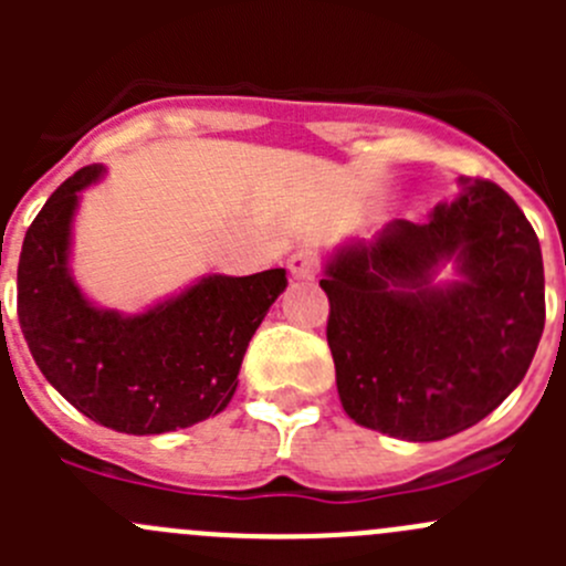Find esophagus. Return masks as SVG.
Segmentation results:
<instances>
[{
    "label": "esophagus",
    "instance_id": "obj_1",
    "mask_svg": "<svg viewBox=\"0 0 566 566\" xmlns=\"http://www.w3.org/2000/svg\"><path fill=\"white\" fill-rule=\"evenodd\" d=\"M287 268L295 279L312 282L317 276V256L310 249H298L287 256Z\"/></svg>",
    "mask_w": 566,
    "mask_h": 566
}]
</instances>
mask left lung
Here are the masks:
<instances>
[{
  "instance_id": "left-lung-1",
  "label": "left lung",
  "mask_w": 566,
  "mask_h": 566,
  "mask_svg": "<svg viewBox=\"0 0 566 566\" xmlns=\"http://www.w3.org/2000/svg\"><path fill=\"white\" fill-rule=\"evenodd\" d=\"M319 287L342 408L399 441H443L493 413L545 328L539 241L490 180H462L421 224L334 247Z\"/></svg>"
}]
</instances>
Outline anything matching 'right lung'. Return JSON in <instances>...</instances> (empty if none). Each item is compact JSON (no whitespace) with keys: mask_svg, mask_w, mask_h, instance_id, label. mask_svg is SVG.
<instances>
[{"mask_svg":"<svg viewBox=\"0 0 566 566\" xmlns=\"http://www.w3.org/2000/svg\"><path fill=\"white\" fill-rule=\"evenodd\" d=\"M104 164L78 169L27 230L19 323L51 386L87 419L128 436H161L219 416L238 389L243 353L287 271L205 273L136 315L95 304L73 276V221Z\"/></svg>","mask_w":566,"mask_h":566,"instance_id":"right-lung-1","label":"right lung"}]
</instances>
